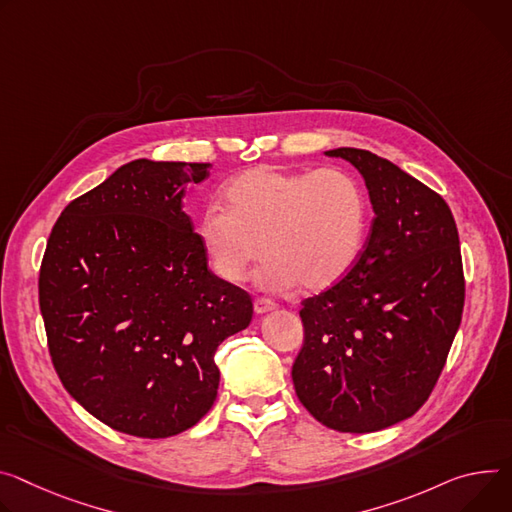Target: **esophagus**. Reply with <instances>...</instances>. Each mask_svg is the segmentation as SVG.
<instances>
[{
	"mask_svg": "<svg viewBox=\"0 0 512 512\" xmlns=\"http://www.w3.org/2000/svg\"><path fill=\"white\" fill-rule=\"evenodd\" d=\"M253 308H255V312H257V314H267V312L277 310V304H275V302H271V300H267V298H255Z\"/></svg>",
	"mask_w": 512,
	"mask_h": 512,
	"instance_id": "1",
	"label": "esophagus"
}]
</instances>
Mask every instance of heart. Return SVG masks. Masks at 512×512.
Returning <instances> with one entry per match:
<instances>
[{
	"label": "heart",
	"instance_id": "b5f03b06",
	"mask_svg": "<svg viewBox=\"0 0 512 512\" xmlns=\"http://www.w3.org/2000/svg\"><path fill=\"white\" fill-rule=\"evenodd\" d=\"M224 208L198 220V241L214 273L241 284L265 255L259 284L284 292L298 284L324 292L359 263L369 232L361 181L341 167L277 169L257 165L222 190Z\"/></svg>",
	"mask_w": 512,
	"mask_h": 512
}]
</instances>
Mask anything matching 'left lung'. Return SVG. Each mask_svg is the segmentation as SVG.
<instances>
[{
    "label": "left lung",
    "mask_w": 512,
    "mask_h": 512,
    "mask_svg": "<svg viewBox=\"0 0 512 512\" xmlns=\"http://www.w3.org/2000/svg\"><path fill=\"white\" fill-rule=\"evenodd\" d=\"M324 155L361 173L376 218L355 269L302 302L292 380L324 427L374 433L412 416L441 376L466 298L459 235L445 200L392 161Z\"/></svg>",
    "instance_id": "1"
}]
</instances>
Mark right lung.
I'll use <instances>...</instances> for the list:
<instances>
[{
    "instance_id": "1",
    "label": "right lung",
    "mask_w": 512,
    "mask_h": 512,
    "mask_svg": "<svg viewBox=\"0 0 512 512\" xmlns=\"http://www.w3.org/2000/svg\"><path fill=\"white\" fill-rule=\"evenodd\" d=\"M210 163L136 159L73 200L40 265L46 339L67 392L104 425L163 439L212 408L216 347L249 327L251 296L208 269L188 183Z\"/></svg>"
}]
</instances>
